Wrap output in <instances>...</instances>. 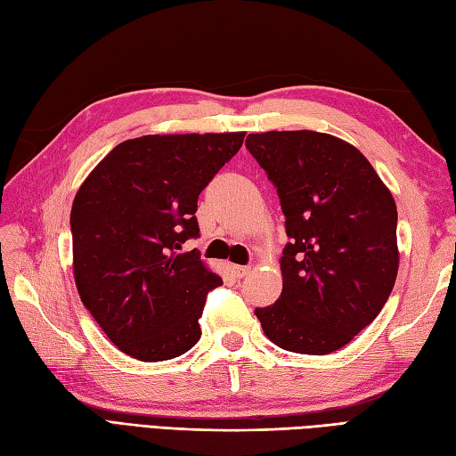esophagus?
Returning <instances> with one entry per match:
<instances>
[{
  "label": "esophagus",
  "mask_w": 456,
  "mask_h": 456,
  "mask_svg": "<svg viewBox=\"0 0 456 456\" xmlns=\"http://www.w3.org/2000/svg\"><path fill=\"white\" fill-rule=\"evenodd\" d=\"M250 273V266H240V265H233V274L237 278H245Z\"/></svg>",
  "instance_id": "1"
}]
</instances>
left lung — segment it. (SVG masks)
I'll list each match as a JSON object with an SVG mask.
<instances>
[{
    "mask_svg": "<svg viewBox=\"0 0 456 456\" xmlns=\"http://www.w3.org/2000/svg\"><path fill=\"white\" fill-rule=\"evenodd\" d=\"M247 149L274 182L289 237L280 256L282 294L255 315L284 351L335 353L392 294L395 201L364 154L333 134L250 133Z\"/></svg>",
    "mask_w": 456,
    "mask_h": 456,
    "instance_id": "8db88e82",
    "label": "left lung"
}]
</instances>
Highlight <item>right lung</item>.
Returning a JSON list of instances; mask_svg holds the SVG:
<instances>
[{"mask_svg":"<svg viewBox=\"0 0 456 456\" xmlns=\"http://www.w3.org/2000/svg\"><path fill=\"white\" fill-rule=\"evenodd\" d=\"M245 133L144 134L119 142L82 182L70 211L72 268L86 309L121 353L142 362L200 341L203 304L223 284L196 250L201 190Z\"/></svg>","mask_w":456,"mask_h":456,"instance_id":"1","label":"right lung"}]
</instances>
